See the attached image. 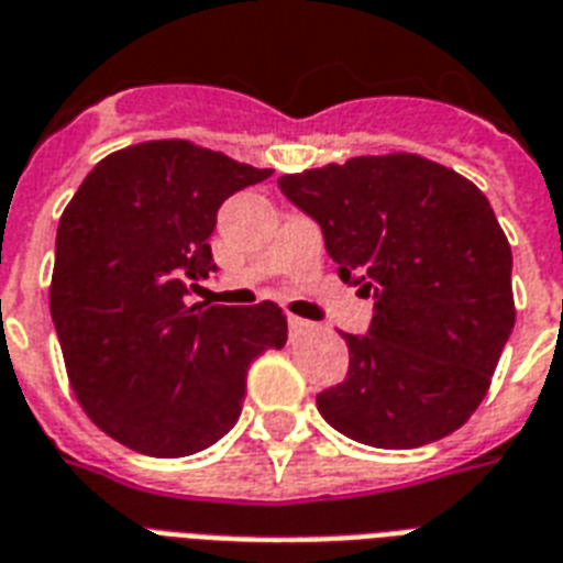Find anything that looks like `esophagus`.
I'll return each mask as SVG.
<instances>
[{
    "instance_id": "1",
    "label": "esophagus",
    "mask_w": 563,
    "mask_h": 563,
    "mask_svg": "<svg viewBox=\"0 0 563 563\" xmlns=\"http://www.w3.org/2000/svg\"><path fill=\"white\" fill-rule=\"evenodd\" d=\"M316 330V324L307 319H298V316H289V333L291 336H307V333H312Z\"/></svg>"
}]
</instances>
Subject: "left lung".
I'll use <instances>...</instances> for the list:
<instances>
[{
	"mask_svg": "<svg viewBox=\"0 0 563 563\" xmlns=\"http://www.w3.org/2000/svg\"><path fill=\"white\" fill-rule=\"evenodd\" d=\"M277 186L316 218L339 277L375 298L345 333L349 375L316 396L339 434L416 449L457 431L487 396L514 330L510 244L490 200L416 153L357 156Z\"/></svg>",
	"mask_w": 563,
	"mask_h": 563,
	"instance_id": "1",
	"label": "left lung"
}]
</instances>
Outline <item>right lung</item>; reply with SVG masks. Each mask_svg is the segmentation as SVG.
Segmentation results:
<instances>
[{
    "label": "right lung",
    "mask_w": 563,
    "mask_h": 563,
    "mask_svg": "<svg viewBox=\"0 0 563 563\" xmlns=\"http://www.w3.org/2000/svg\"><path fill=\"white\" fill-rule=\"evenodd\" d=\"M268 177L191 141H144L102 158L64 209L49 310L73 393L118 443L203 452L242 413L253 360L286 345L272 300L188 303L214 272L221 203Z\"/></svg>",
    "instance_id": "add662e5"
}]
</instances>
